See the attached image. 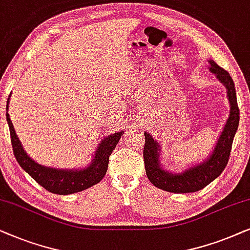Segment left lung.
Returning <instances> with one entry per match:
<instances>
[{"instance_id":"left-lung-1","label":"left lung","mask_w":250,"mask_h":250,"mask_svg":"<svg viewBox=\"0 0 250 250\" xmlns=\"http://www.w3.org/2000/svg\"><path fill=\"white\" fill-rule=\"evenodd\" d=\"M209 64H210L209 69L212 73H215L219 81L225 85L229 105H231L228 122H226L224 130L219 136V139L210 158L206 162H202L201 165H198L184 171L183 174H170V172L165 171L160 167V146L158 143L147 132L144 134L145 146L143 156H144L146 175L153 185L158 188L164 189V191L172 193H192L200 191L222 174V171L224 170L229 162L232 143H233L234 135L239 125V119H240L237 94H235L234 82L231 75L212 61H209Z\"/></svg>"}]
</instances>
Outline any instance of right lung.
I'll return each mask as SVG.
<instances>
[{"instance_id":"1","label":"right lung","mask_w":250,"mask_h":250,"mask_svg":"<svg viewBox=\"0 0 250 250\" xmlns=\"http://www.w3.org/2000/svg\"><path fill=\"white\" fill-rule=\"evenodd\" d=\"M6 121L10 129L13 154L21 167L42 188L55 194L62 195L83 191L101 182L107 171L109 155L114 151L116 144L123 135V132L120 131L103 139L96 152L94 162L88 168L83 170H59V169L43 167L26 154L8 114V104H6Z\"/></svg>"}]
</instances>
